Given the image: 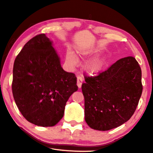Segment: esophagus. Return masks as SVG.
<instances>
[{
  "mask_svg": "<svg viewBox=\"0 0 153 153\" xmlns=\"http://www.w3.org/2000/svg\"><path fill=\"white\" fill-rule=\"evenodd\" d=\"M82 82H83V79L81 77H77V87L79 88H80L82 87Z\"/></svg>",
  "mask_w": 153,
  "mask_h": 153,
  "instance_id": "34e87169",
  "label": "esophagus"
}]
</instances>
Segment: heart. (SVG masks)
I'll list each match as a JSON object with an SVG mask.
<instances>
[{"label":"heart","instance_id":"obj_1","mask_svg":"<svg viewBox=\"0 0 153 153\" xmlns=\"http://www.w3.org/2000/svg\"><path fill=\"white\" fill-rule=\"evenodd\" d=\"M97 55V52L86 49H79L77 51V57L71 50H68L65 55V61L70 68H74L77 63V59L82 61L89 60ZM106 63L105 58H100L88 62L84 65V70L89 75H96L100 72Z\"/></svg>","mask_w":153,"mask_h":153}]
</instances>
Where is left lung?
Wrapping results in <instances>:
<instances>
[{
  "label": "left lung",
  "mask_w": 153,
  "mask_h": 153,
  "mask_svg": "<svg viewBox=\"0 0 153 153\" xmlns=\"http://www.w3.org/2000/svg\"><path fill=\"white\" fill-rule=\"evenodd\" d=\"M142 72L133 57L118 60L82 85L85 120L91 128L105 131L126 123L134 113L143 91Z\"/></svg>",
  "instance_id": "obj_1"
}]
</instances>
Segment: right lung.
<instances>
[{
	"label": "right lung",
	"instance_id": "1",
	"mask_svg": "<svg viewBox=\"0 0 153 153\" xmlns=\"http://www.w3.org/2000/svg\"><path fill=\"white\" fill-rule=\"evenodd\" d=\"M13 73L14 100L24 118L43 127L59 123L66 102L78 87L75 74L63 70L53 41L45 34L35 36L24 45Z\"/></svg>",
	"mask_w": 153,
	"mask_h": 153
}]
</instances>
